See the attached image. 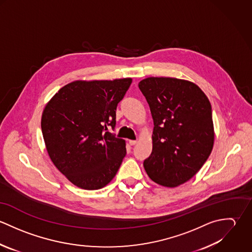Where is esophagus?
Returning a JSON list of instances; mask_svg holds the SVG:
<instances>
[{
  "label": "esophagus",
  "instance_id": "34e87169",
  "mask_svg": "<svg viewBox=\"0 0 252 252\" xmlns=\"http://www.w3.org/2000/svg\"><path fill=\"white\" fill-rule=\"evenodd\" d=\"M129 144H131V145H135V144H137V141L130 140V141H129Z\"/></svg>",
  "mask_w": 252,
  "mask_h": 252
}]
</instances>
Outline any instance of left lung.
Masks as SVG:
<instances>
[{
    "label": "left lung",
    "instance_id": "left-lung-1",
    "mask_svg": "<svg viewBox=\"0 0 252 252\" xmlns=\"http://www.w3.org/2000/svg\"><path fill=\"white\" fill-rule=\"evenodd\" d=\"M139 88L154 123L144 170L154 182L177 187L192 179L212 153L211 103L198 85L184 79L152 76L140 81Z\"/></svg>",
    "mask_w": 252,
    "mask_h": 252
}]
</instances>
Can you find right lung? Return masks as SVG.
<instances>
[{"mask_svg": "<svg viewBox=\"0 0 252 252\" xmlns=\"http://www.w3.org/2000/svg\"><path fill=\"white\" fill-rule=\"evenodd\" d=\"M132 78L76 80L62 87L46 104L41 132L55 167L75 186L105 187L126 155L125 141L114 129L116 108Z\"/></svg>", "mask_w": 252, "mask_h": 252, "instance_id": "add662e5", "label": "right lung"}]
</instances>
